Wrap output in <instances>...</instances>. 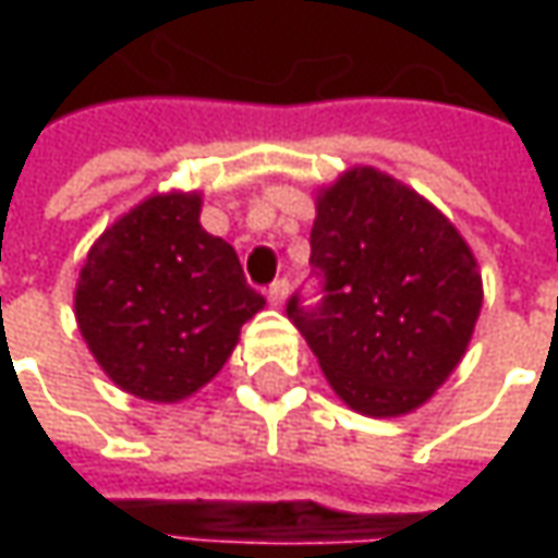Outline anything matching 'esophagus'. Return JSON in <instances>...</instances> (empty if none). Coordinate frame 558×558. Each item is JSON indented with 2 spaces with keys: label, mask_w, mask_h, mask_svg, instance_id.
<instances>
[{
  "label": "esophagus",
  "mask_w": 558,
  "mask_h": 558,
  "mask_svg": "<svg viewBox=\"0 0 558 558\" xmlns=\"http://www.w3.org/2000/svg\"><path fill=\"white\" fill-rule=\"evenodd\" d=\"M286 294H289V279H276L272 286L267 289V298H269V304H282L286 301Z\"/></svg>",
  "instance_id": "obj_1"
}]
</instances>
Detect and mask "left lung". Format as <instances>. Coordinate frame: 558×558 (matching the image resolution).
<instances>
[{"mask_svg":"<svg viewBox=\"0 0 558 558\" xmlns=\"http://www.w3.org/2000/svg\"><path fill=\"white\" fill-rule=\"evenodd\" d=\"M311 276L289 319L335 395L363 416H403L457 369L482 311V276L453 223L373 167L344 173L316 204Z\"/></svg>","mask_w":558,"mask_h":558,"instance_id":"8db88e82","label":"left lung"}]
</instances>
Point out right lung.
Instances as JSON below:
<instances>
[{
    "instance_id": "1",
    "label": "right lung",
    "mask_w": 558,
    "mask_h": 558,
    "mask_svg": "<svg viewBox=\"0 0 558 558\" xmlns=\"http://www.w3.org/2000/svg\"><path fill=\"white\" fill-rule=\"evenodd\" d=\"M198 195H155L98 239L76 286V323L123 391L173 403L207 385L264 307L235 247L198 223Z\"/></svg>"
}]
</instances>
